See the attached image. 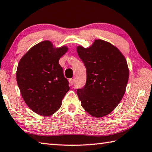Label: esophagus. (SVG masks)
I'll list each match as a JSON object with an SVG mask.
<instances>
[{"label": "esophagus", "instance_id": "esophagus-1", "mask_svg": "<svg viewBox=\"0 0 152 152\" xmlns=\"http://www.w3.org/2000/svg\"><path fill=\"white\" fill-rule=\"evenodd\" d=\"M69 83H70V84L71 86H72L74 84V79L71 78V79L69 80Z\"/></svg>", "mask_w": 152, "mask_h": 152}]
</instances>
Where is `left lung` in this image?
I'll list each match as a JSON object with an SVG mask.
<instances>
[{
    "label": "left lung",
    "mask_w": 152,
    "mask_h": 152,
    "mask_svg": "<svg viewBox=\"0 0 152 152\" xmlns=\"http://www.w3.org/2000/svg\"><path fill=\"white\" fill-rule=\"evenodd\" d=\"M77 52L86 68L84 88L77 90L81 105L93 117L109 114L122 100L129 78L127 61L120 50L103 40H95Z\"/></svg>",
    "instance_id": "1"
}]
</instances>
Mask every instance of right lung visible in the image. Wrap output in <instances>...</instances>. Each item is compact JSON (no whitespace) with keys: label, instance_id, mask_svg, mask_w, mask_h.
<instances>
[{"label":"right lung","instance_id":"1","mask_svg":"<svg viewBox=\"0 0 152 152\" xmlns=\"http://www.w3.org/2000/svg\"><path fill=\"white\" fill-rule=\"evenodd\" d=\"M68 46L56 48L49 40L30 48L18 62L16 81L22 97L33 112L43 116L54 114L70 90L59 59Z\"/></svg>","mask_w":152,"mask_h":152}]
</instances>
